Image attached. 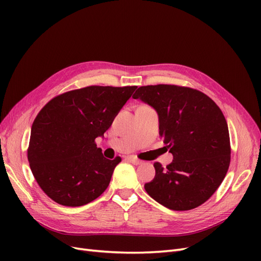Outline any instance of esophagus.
Segmentation results:
<instances>
[{
	"label": "esophagus",
	"mask_w": 261,
	"mask_h": 261,
	"mask_svg": "<svg viewBox=\"0 0 261 261\" xmlns=\"http://www.w3.org/2000/svg\"><path fill=\"white\" fill-rule=\"evenodd\" d=\"M126 160L129 161V162H130V163H133L134 165H139V164H141V161H140V160H138L137 158H135L134 155H129V156H127V158H126Z\"/></svg>",
	"instance_id": "34e87169"
}]
</instances>
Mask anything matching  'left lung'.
Listing matches in <instances>:
<instances>
[{"instance_id": "obj_1", "label": "left lung", "mask_w": 261, "mask_h": 261, "mask_svg": "<svg viewBox=\"0 0 261 261\" xmlns=\"http://www.w3.org/2000/svg\"><path fill=\"white\" fill-rule=\"evenodd\" d=\"M134 99L155 110L159 134L173 161L155 162L154 178L145 184L148 195L175 211L200 206L224 179L231 160L230 135L223 113L206 94L186 87H139Z\"/></svg>"}]
</instances>
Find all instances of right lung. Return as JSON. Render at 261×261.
<instances>
[{"mask_svg": "<svg viewBox=\"0 0 261 261\" xmlns=\"http://www.w3.org/2000/svg\"><path fill=\"white\" fill-rule=\"evenodd\" d=\"M137 86H90L53 98L31 126L28 161L42 191L62 206L80 207L108 188L121 158L109 160L103 137Z\"/></svg>", "mask_w": 261, "mask_h": 261, "instance_id": "1", "label": "right lung"}]
</instances>
